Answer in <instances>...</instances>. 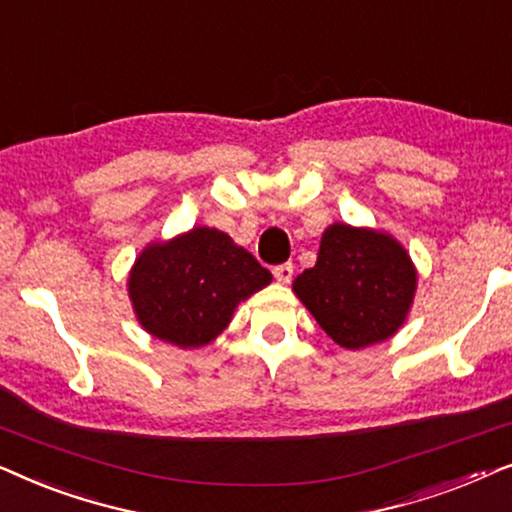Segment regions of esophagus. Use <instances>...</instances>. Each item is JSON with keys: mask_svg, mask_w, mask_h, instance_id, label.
I'll return each instance as SVG.
<instances>
[{"mask_svg": "<svg viewBox=\"0 0 512 512\" xmlns=\"http://www.w3.org/2000/svg\"><path fill=\"white\" fill-rule=\"evenodd\" d=\"M292 274H295V267H292V264H281V267L274 269L276 281L283 283V285H288L292 281Z\"/></svg>", "mask_w": 512, "mask_h": 512, "instance_id": "obj_1", "label": "esophagus"}]
</instances>
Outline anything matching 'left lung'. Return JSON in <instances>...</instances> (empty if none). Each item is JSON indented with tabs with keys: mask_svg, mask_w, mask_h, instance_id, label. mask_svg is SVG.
Here are the masks:
<instances>
[{
	"mask_svg": "<svg viewBox=\"0 0 512 512\" xmlns=\"http://www.w3.org/2000/svg\"><path fill=\"white\" fill-rule=\"evenodd\" d=\"M417 281V267L398 238L335 222L320 236L316 267L292 281V292L332 342L358 351L386 342L405 325Z\"/></svg>",
	"mask_w": 512,
	"mask_h": 512,
	"instance_id": "8db88e82",
	"label": "left lung"
}]
</instances>
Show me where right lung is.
<instances>
[{
    "instance_id": "add662e5",
    "label": "right lung",
    "mask_w": 512,
    "mask_h": 512,
    "mask_svg": "<svg viewBox=\"0 0 512 512\" xmlns=\"http://www.w3.org/2000/svg\"><path fill=\"white\" fill-rule=\"evenodd\" d=\"M274 281L248 250L215 227L147 243L128 271V299L147 335L201 349L227 330L236 306Z\"/></svg>"
}]
</instances>
